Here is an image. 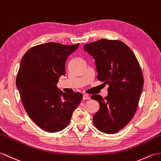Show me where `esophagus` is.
Instances as JSON below:
<instances>
[{"label":"esophagus","mask_w":161,"mask_h":161,"mask_svg":"<svg viewBox=\"0 0 161 161\" xmlns=\"http://www.w3.org/2000/svg\"><path fill=\"white\" fill-rule=\"evenodd\" d=\"M83 100H87V99H90V97L88 95H83Z\"/></svg>","instance_id":"obj_1"}]
</instances>
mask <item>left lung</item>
<instances>
[{
    "mask_svg": "<svg viewBox=\"0 0 161 161\" xmlns=\"http://www.w3.org/2000/svg\"><path fill=\"white\" fill-rule=\"evenodd\" d=\"M84 49L95 59L98 80L108 84L105 98L92 95L99 109L93 123L106 134L119 132L132 119L143 87L140 65L132 51L119 40L101 39L85 44Z\"/></svg>",
    "mask_w": 161,
    "mask_h": 161,
    "instance_id": "left-lung-1",
    "label": "left lung"
}]
</instances>
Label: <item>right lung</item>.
<instances>
[{"label": "right lung", "mask_w": 161, "mask_h": 161, "mask_svg": "<svg viewBox=\"0 0 161 161\" xmlns=\"http://www.w3.org/2000/svg\"><path fill=\"white\" fill-rule=\"evenodd\" d=\"M79 45L40 44L21 59L16 81L21 101L31 120L47 132H57L67 127L83 97L80 92H63L56 86L66 75L67 58Z\"/></svg>", "instance_id": "add662e5"}]
</instances>
